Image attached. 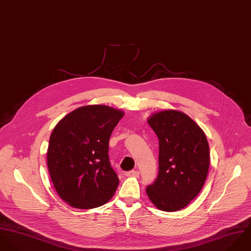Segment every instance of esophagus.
<instances>
[{
  "label": "esophagus",
  "mask_w": 251,
  "mask_h": 251,
  "mask_svg": "<svg viewBox=\"0 0 251 251\" xmlns=\"http://www.w3.org/2000/svg\"><path fill=\"white\" fill-rule=\"evenodd\" d=\"M139 175H140L139 172H138V171H134V170L125 173V176H130V177H138Z\"/></svg>",
  "instance_id": "34e87169"
}]
</instances>
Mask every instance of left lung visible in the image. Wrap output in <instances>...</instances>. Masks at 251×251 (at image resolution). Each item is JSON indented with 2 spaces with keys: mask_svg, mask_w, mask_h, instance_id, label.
Returning a JSON list of instances; mask_svg holds the SVG:
<instances>
[{
  "mask_svg": "<svg viewBox=\"0 0 251 251\" xmlns=\"http://www.w3.org/2000/svg\"><path fill=\"white\" fill-rule=\"evenodd\" d=\"M159 139V171L147 194L164 211L185 207L200 193L209 167L203 131L185 113L168 109L148 119Z\"/></svg>",
  "mask_w": 251,
  "mask_h": 251,
  "instance_id": "8db88e82",
  "label": "left lung"
}]
</instances>
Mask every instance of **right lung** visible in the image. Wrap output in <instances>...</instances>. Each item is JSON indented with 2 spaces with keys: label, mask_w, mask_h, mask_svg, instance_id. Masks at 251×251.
Here are the masks:
<instances>
[{
  "label": "right lung",
  "mask_w": 251,
  "mask_h": 251,
  "mask_svg": "<svg viewBox=\"0 0 251 251\" xmlns=\"http://www.w3.org/2000/svg\"><path fill=\"white\" fill-rule=\"evenodd\" d=\"M123 115L108 105H85L53 129L48 167L57 193L73 207H98L116 191L119 179L110 166L108 142Z\"/></svg>",
  "instance_id": "right-lung-1"
}]
</instances>
